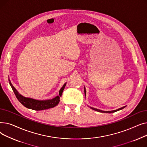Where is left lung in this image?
Returning <instances> with one entry per match:
<instances>
[{
  "label": "left lung",
  "instance_id": "left-lung-1",
  "mask_svg": "<svg viewBox=\"0 0 147 147\" xmlns=\"http://www.w3.org/2000/svg\"><path fill=\"white\" fill-rule=\"evenodd\" d=\"M84 95H85V97H86V89H85V87L84 86ZM89 107V106H88ZM126 106H124L123 107L121 108H120V109H117V110H112V111H103V110H99V109H95V108H94V107H90V108L91 109L94 110L95 111H98V112H100V113H114V112H116L117 111H119V110H121L122 109H124V108H125Z\"/></svg>",
  "mask_w": 147,
  "mask_h": 147
}]
</instances>
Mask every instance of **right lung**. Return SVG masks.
<instances>
[{
	"label": "right lung",
	"instance_id": "add662e5",
	"mask_svg": "<svg viewBox=\"0 0 147 147\" xmlns=\"http://www.w3.org/2000/svg\"><path fill=\"white\" fill-rule=\"evenodd\" d=\"M9 82L15 96H16L17 98L21 102V104H22L25 107L27 108V109L33 110H36V111L49 109L57 106L60 101L59 97L61 96L62 94H63V92L67 84V83H65L63 86L61 88V89L59 91V95L50 99L38 100V99H36L31 98L28 97H25L24 96H22L12 85V84L11 83L9 79Z\"/></svg>",
	"mask_w": 147,
	"mask_h": 147
}]
</instances>
